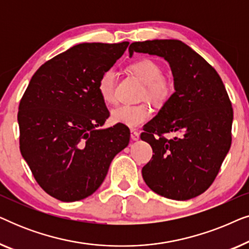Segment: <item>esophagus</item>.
Wrapping results in <instances>:
<instances>
[{
    "label": "esophagus",
    "mask_w": 249,
    "mask_h": 249,
    "mask_svg": "<svg viewBox=\"0 0 249 249\" xmlns=\"http://www.w3.org/2000/svg\"><path fill=\"white\" fill-rule=\"evenodd\" d=\"M130 137L132 141H138L139 139V132L136 131V130H130Z\"/></svg>",
    "instance_id": "esophagus-1"
}]
</instances>
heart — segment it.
<instances>
[{"mask_svg": "<svg viewBox=\"0 0 249 249\" xmlns=\"http://www.w3.org/2000/svg\"><path fill=\"white\" fill-rule=\"evenodd\" d=\"M130 71L145 85L142 96L155 104H163L173 93V84L163 77L160 64L152 59H141L130 66ZM115 73L114 69L105 70L98 79L97 89L105 103H113L115 100ZM152 117V110L147 104L121 105L112 110L111 118L115 124L138 128Z\"/></svg>", "mask_w": 249, "mask_h": 249, "instance_id": "obj_1", "label": "heart"}]
</instances>
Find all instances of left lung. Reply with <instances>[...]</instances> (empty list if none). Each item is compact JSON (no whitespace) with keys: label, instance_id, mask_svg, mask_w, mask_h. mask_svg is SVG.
I'll list each match as a JSON object with an SVG mask.
<instances>
[{"label":"left lung","instance_id":"obj_1","mask_svg":"<svg viewBox=\"0 0 249 249\" xmlns=\"http://www.w3.org/2000/svg\"><path fill=\"white\" fill-rule=\"evenodd\" d=\"M134 52L163 57L175 86L141 136L154 153L142 178L166 198H194L212 185L230 149L233 111L226 87L215 69L181 40L135 42L130 57ZM168 132L177 136L166 140Z\"/></svg>","mask_w":249,"mask_h":249}]
</instances>
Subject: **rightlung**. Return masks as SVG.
I'll return each instance as SVG.
<instances>
[{
	"instance_id": "right-lung-1",
	"label": "right lung",
	"mask_w": 249,
	"mask_h": 249,
	"mask_svg": "<svg viewBox=\"0 0 249 249\" xmlns=\"http://www.w3.org/2000/svg\"><path fill=\"white\" fill-rule=\"evenodd\" d=\"M128 45L78 44L44 63L29 81L19 104L20 152L54 198L76 202L90 196L129 144L125 125L102 128L110 112L97 89L101 74Z\"/></svg>"
}]
</instances>
